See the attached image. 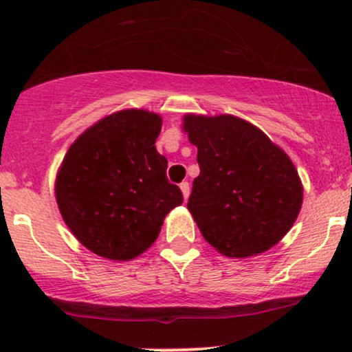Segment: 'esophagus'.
Wrapping results in <instances>:
<instances>
[{
  "instance_id": "obj_1",
  "label": "esophagus",
  "mask_w": 352,
  "mask_h": 352,
  "mask_svg": "<svg viewBox=\"0 0 352 352\" xmlns=\"http://www.w3.org/2000/svg\"><path fill=\"white\" fill-rule=\"evenodd\" d=\"M180 190H182L184 199L187 200V199H188V194H190V185H188V182H182V184H180Z\"/></svg>"
}]
</instances>
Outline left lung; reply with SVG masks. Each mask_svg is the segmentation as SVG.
<instances>
[{"label":"left lung","instance_id":"obj_1","mask_svg":"<svg viewBox=\"0 0 352 352\" xmlns=\"http://www.w3.org/2000/svg\"><path fill=\"white\" fill-rule=\"evenodd\" d=\"M184 130L200 167L187 208L204 239L229 257L257 256L276 245L302 206L291 158L234 115H187Z\"/></svg>","mask_w":352,"mask_h":352}]
</instances>
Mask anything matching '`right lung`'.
<instances>
[{
    "instance_id": "right-lung-1",
    "label": "right lung",
    "mask_w": 352,
    "mask_h": 352,
    "mask_svg": "<svg viewBox=\"0 0 352 352\" xmlns=\"http://www.w3.org/2000/svg\"><path fill=\"white\" fill-rule=\"evenodd\" d=\"M162 118L122 110L95 123L69 146L56 175L58 208L91 252L130 261L155 242L165 215L184 202L157 152Z\"/></svg>"
}]
</instances>
